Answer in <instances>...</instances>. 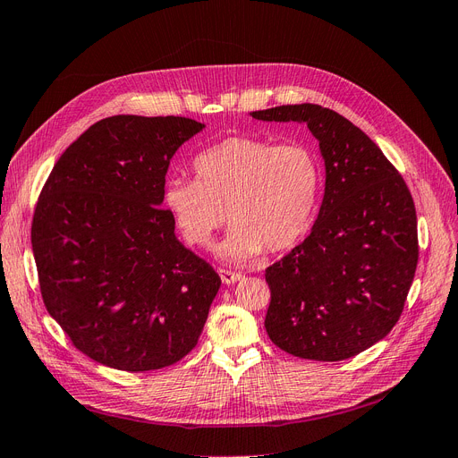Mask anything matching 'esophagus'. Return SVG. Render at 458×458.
<instances>
[{
  "label": "esophagus",
  "mask_w": 458,
  "mask_h": 458,
  "mask_svg": "<svg viewBox=\"0 0 458 458\" xmlns=\"http://www.w3.org/2000/svg\"><path fill=\"white\" fill-rule=\"evenodd\" d=\"M218 276H220V281H223L225 284H233V283H238L243 277L238 272H232V269H223V267L218 269Z\"/></svg>",
  "instance_id": "1"
}]
</instances>
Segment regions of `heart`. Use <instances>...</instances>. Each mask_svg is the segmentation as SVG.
<instances>
[{
  "instance_id": "obj_1",
  "label": "heart",
  "mask_w": 458,
  "mask_h": 458,
  "mask_svg": "<svg viewBox=\"0 0 458 458\" xmlns=\"http://www.w3.org/2000/svg\"><path fill=\"white\" fill-rule=\"evenodd\" d=\"M194 172L196 181L165 182L164 206L184 240L201 247L211 243L228 213L232 226L218 255L230 262H245L264 247L289 249L311 223L320 167L303 143L235 135L199 152Z\"/></svg>"
}]
</instances>
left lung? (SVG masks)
Here are the masks:
<instances>
[{
  "label": "left lung",
  "instance_id": "1",
  "mask_svg": "<svg viewBox=\"0 0 458 458\" xmlns=\"http://www.w3.org/2000/svg\"><path fill=\"white\" fill-rule=\"evenodd\" d=\"M249 114L306 124L327 174L311 233L266 269V332L300 359H351L402 315L419 259L413 198L381 148L340 113L296 104Z\"/></svg>",
  "mask_w": 458,
  "mask_h": 458
}]
</instances>
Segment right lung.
Segmentation results:
<instances>
[{
	"mask_svg": "<svg viewBox=\"0 0 458 458\" xmlns=\"http://www.w3.org/2000/svg\"><path fill=\"white\" fill-rule=\"evenodd\" d=\"M206 124L114 114L50 172L31 225L47 311L92 360L148 371L189 354L220 289L175 235L164 203L169 160Z\"/></svg>",
	"mask_w": 458,
	"mask_h": 458,
	"instance_id": "obj_1",
	"label": "right lung"
}]
</instances>
